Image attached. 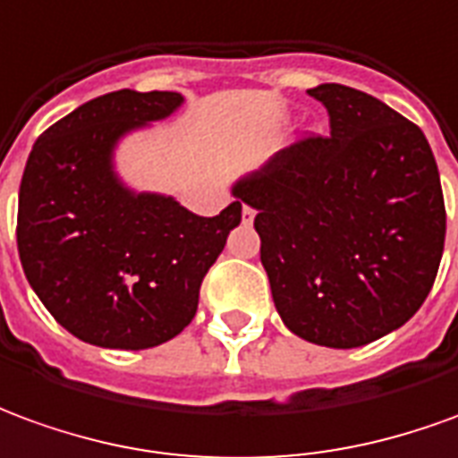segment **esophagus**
<instances>
[{"label":"esophagus","mask_w":458,"mask_h":458,"mask_svg":"<svg viewBox=\"0 0 458 458\" xmlns=\"http://www.w3.org/2000/svg\"><path fill=\"white\" fill-rule=\"evenodd\" d=\"M254 216H256L254 207H249V204H244V207H242V219H244V224L254 222Z\"/></svg>","instance_id":"esophagus-1"}]
</instances>
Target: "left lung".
I'll return each mask as SVG.
<instances>
[{"label":"left lung","mask_w":458,"mask_h":458,"mask_svg":"<svg viewBox=\"0 0 458 458\" xmlns=\"http://www.w3.org/2000/svg\"><path fill=\"white\" fill-rule=\"evenodd\" d=\"M330 138H303L234 184L256 209L281 320L326 348H360L410 320L439 271L446 212L424 132L362 90L320 83Z\"/></svg>","instance_id":"obj_1"}]
</instances>
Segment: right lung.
I'll list each match as a JSON object with an SVG mask.
<instances>
[{
    "label": "right lung",
    "mask_w": 458,
    "mask_h": 458,
    "mask_svg": "<svg viewBox=\"0 0 458 458\" xmlns=\"http://www.w3.org/2000/svg\"><path fill=\"white\" fill-rule=\"evenodd\" d=\"M182 103L172 90L106 93L31 148L19 187V259L48 313L83 343L145 350L180 335L242 222L236 194L216 216H199L172 197L135 192L115 172L120 138Z\"/></svg>",
    "instance_id": "obj_1"
}]
</instances>
